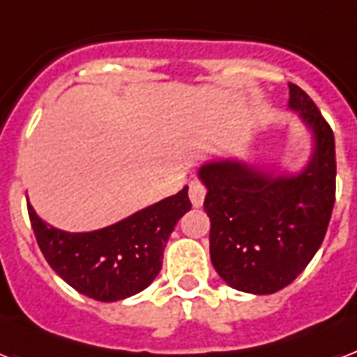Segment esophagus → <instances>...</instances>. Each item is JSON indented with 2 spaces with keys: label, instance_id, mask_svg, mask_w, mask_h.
<instances>
[{
  "label": "esophagus",
  "instance_id": "obj_1",
  "mask_svg": "<svg viewBox=\"0 0 357 357\" xmlns=\"http://www.w3.org/2000/svg\"><path fill=\"white\" fill-rule=\"evenodd\" d=\"M189 198L195 208H200L206 198V185L200 179H192L189 183Z\"/></svg>",
  "mask_w": 357,
  "mask_h": 357
}]
</instances>
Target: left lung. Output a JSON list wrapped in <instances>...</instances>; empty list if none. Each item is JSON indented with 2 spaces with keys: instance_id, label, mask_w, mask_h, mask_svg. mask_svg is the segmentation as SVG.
<instances>
[{
  "instance_id": "8db88e82",
  "label": "left lung",
  "mask_w": 357,
  "mask_h": 357,
  "mask_svg": "<svg viewBox=\"0 0 357 357\" xmlns=\"http://www.w3.org/2000/svg\"><path fill=\"white\" fill-rule=\"evenodd\" d=\"M288 88V106L314 136L301 172L275 176L228 159L198 170L208 187L204 209L211 221V264L241 292L273 294L288 287L320 249L335 204L333 130L303 89Z\"/></svg>"
}]
</instances>
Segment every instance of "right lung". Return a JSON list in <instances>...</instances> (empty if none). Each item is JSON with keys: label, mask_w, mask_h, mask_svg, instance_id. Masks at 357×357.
Masks as SVG:
<instances>
[{"label": "right lung", "mask_w": 357, "mask_h": 357, "mask_svg": "<svg viewBox=\"0 0 357 357\" xmlns=\"http://www.w3.org/2000/svg\"><path fill=\"white\" fill-rule=\"evenodd\" d=\"M190 209L187 187L112 227L70 234L46 225L27 204L35 238L50 268L67 284L97 301L142 292L159 275L162 252L178 221Z\"/></svg>", "instance_id": "1"}]
</instances>
